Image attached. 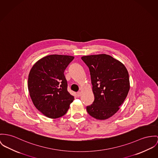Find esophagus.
<instances>
[{
  "mask_svg": "<svg viewBox=\"0 0 158 158\" xmlns=\"http://www.w3.org/2000/svg\"><path fill=\"white\" fill-rule=\"evenodd\" d=\"M77 97H80L81 96V92H80V91H78L77 93Z\"/></svg>",
  "mask_w": 158,
  "mask_h": 158,
  "instance_id": "34e87169",
  "label": "esophagus"
}]
</instances>
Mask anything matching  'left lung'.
<instances>
[{"instance_id":"left-lung-1","label":"left lung","mask_w":158,"mask_h":158,"mask_svg":"<svg viewBox=\"0 0 158 158\" xmlns=\"http://www.w3.org/2000/svg\"><path fill=\"white\" fill-rule=\"evenodd\" d=\"M82 61L89 70L93 103L86 106L88 113L97 120L114 115L127 97L130 88L129 73L125 66L106 54L84 56Z\"/></svg>"}]
</instances>
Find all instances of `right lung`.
I'll list each match as a JSON object with an SVG mask.
<instances>
[{
  "label": "right lung",
  "instance_id": "1",
  "mask_svg": "<svg viewBox=\"0 0 158 158\" xmlns=\"http://www.w3.org/2000/svg\"><path fill=\"white\" fill-rule=\"evenodd\" d=\"M74 57L51 55L38 60L28 76V89L32 101L40 112L50 118L65 115L74 97L67 91L64 72Z\"/></svg>",
  "mask_w": 158,
  "mask_h": 158
}]
</instances>
